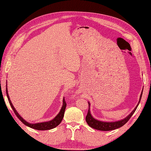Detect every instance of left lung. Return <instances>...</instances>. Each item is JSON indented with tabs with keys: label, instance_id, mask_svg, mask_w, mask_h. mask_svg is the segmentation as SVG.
I'll return each instance as SVG.
<instances>
[{
	"label": "left lung",
	"instance_id": "8db88e82",
	"mask_svg": "<svg viewBox=\"0 0 151 151\" xmlns=\"http://www.w3.org/2000/svg\"><path fill=\"white\" fill-rule=\"evenodd\" d=\"M143 93V89L142 91L140 96V98H139V101L138 102V104H137V106L134 109V110L132 111L129 115L126 116L125 118L121 120H118V121H115V122H103L96 119L94 118L93 115H91V111H90V103L88 102L89 103V110L88 112V114H87L86 117V120L89 126L93 128L94 129H96L98 130H102V131H109V130H113L116 129H118V128H120L123 125H124L125 123L129 120L131 116L133 115V114L135 113L137 108L139 106V104L140 103V101L141 100L142 98V95Z\"/></svg>",
	"mask_w": 151,
	"mask_h": 151
}]
</instances>
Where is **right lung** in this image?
Returning <instances> with one entry per match:
<instances>
[{"mask_svg":"<svg viewBox=\"0 0 151 151\" xmlns=\"http://www.w3.org/2000/svg\"><path fill=\"white\" fill-rule=\"evenodd\" d=\"M7 84H6V94H7V96L9 100V104L11 105V106L12 108V109H13V111H14L16 115L17 116V117L19 118V119L24 123V124L26 126H28L30 128H32L33 129H36V130H50L54 129L56 127H57L60 123H61L63 116H64V113H65V108H66V103L64 100V98L63 99V104H62V106L60 109V111L57 114V115L53 119H52V120L50 121H48V122H40V123H30L29 122H28L27 121H26L24 118H22V117L19 115L18 112L16 111V109H15V108L14 107V106L12 105V103L11 101L10 98L8 94V91H7Z\"/></svg>","mask_w":151,"mask_h":151,"instance_id":"1","label":"right lung"}]
</instances>
